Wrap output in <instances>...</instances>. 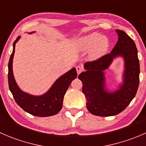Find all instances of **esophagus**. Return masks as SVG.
Masks as SVG:
<instances>
[{"instance_id": "1", "label": "esophagus", "mask_w": 146, "mask_h": 146, "mask_svg": "<svg viewBox=\"0 0 146 146\" xmlns=\"http://www.w3.org/2000/svg\"><path fill=\"white\" fill-rule=\"evenodd\" d=\"M76 70H77L78 75H79L82 70H83V68H82L81 66H78L77 67H76Z\"/></svg>"}]
</instances>
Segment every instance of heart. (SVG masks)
<instances>
[{
	"instance_id": "b5f03b06",
	"label": "heart",
	"mask_w": 146,
	"mask_h": 146,
	"mask_svg": "<svg viewBox=\"0 0 146 146\" xmlns=\"http://www.w3.org/2000/svg\"><path fill=\"white\" fill-rule=\"evenodd\" d=\"M76 46L79 51L90 50V57L93 59L100 58L109 48L110 42L106 36L98 33L85 35L76 39Z\"/></svg>"
}]
</instances>
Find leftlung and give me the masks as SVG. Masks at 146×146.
Segmentation results:
<instances>
[{
	"instance_id": "1",
	"label": "left lung",
	"mask_w": 146,
	"mask_h": 146,
	"mask_svg": "<svg viewBox=\"0 0 146 146\" xmlns=\"http://www.w3.org/2000/svg\"><path fill=\"white\" fill-rule=\"evenodd\" d=\"M116 32L118 42L111 53L85 63L86 71L78 76L82 82L87 109L95 116L110 117L121 112L136 96L139 85L140 65L135 42L123 31L116 29ZM117 56L125 59L123 84L116 91L109 92L105 88L104 71Z\"/></svg>"
}]
</instances>
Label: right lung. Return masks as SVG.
Segmentation results:
<instances>
[{"mask_svg":"<svg viewBox=\"0 0 146 146\" xmlns=\"http://www.w3.org/2000/svg\"><path fill=\"white\" fill-rule=\"evenodd\" d=\"M32 32L29 34H32ZM17 36L13 43V50L8 63V85L16 103L25 111L36 117H49L59 112L63 107L64 95L71 82L77 77L75 68L57 79L51 88L44 95L35 96L23 92L16 83L13 72V59Z\"/></svg>","mask_w":146,"mask_h":146,"instance_id":"add662e5","label":"right lung"}]
</instances>
